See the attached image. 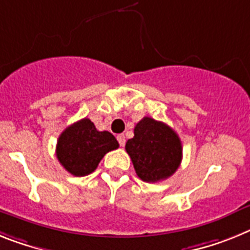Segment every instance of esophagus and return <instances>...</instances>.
<instances>
[{
    "instance_id": "1",
    "label": "esophagus",
    "mask_w": 250,
    "mask_h": 250,
    "mask_svg": "<svg viewBox=\"0 0 250 250\" xmlns=\"http://www.w3.org/2000/svg\"><path fill=\"white\" fill-rule=\"evenodd\" d=\"M117 140H118V142H119V145H121V146H125V135H118V136H117Z\"/></svg>"
}]
</instances>
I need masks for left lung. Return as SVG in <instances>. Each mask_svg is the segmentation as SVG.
Instances as JSON below:
<instances>
[{
	"label": "left lung",
	"instance_id": "obj_1",
	"mask_svg": "<svg viewBox=\"0 0 250 250\" xmlns=\"http://www.w3.org/2000/svg\"><path fill=\"white\" fill-rule=\"evenodd\" d=\"M136 174L147 183L173 175L182 163V142L177 132L163 122L144 117L135 127V136L125 144Z\"/></svg>",
	"mask_w": 250,
	"mask_h": 250
}]
</instances>
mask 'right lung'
I'll use <instances>...</instances> for the list:
<instances>
[{"label":"right lung","mask_w":250,"mask_h":250,"mask_svg":"<svg viewBox=\"0 0 250 250\" xmlns=\"http://www.w3.org/2000/svg\"><path fill=\"white\" fill-rule=\"evenodd\" d=\"M119 144L108 131H98L89 118L68 125L58 137L56 154L61 165L75 177L95 170L100 160Z\"/></svg>","instance_id":"add662e5"}]
</instances>
